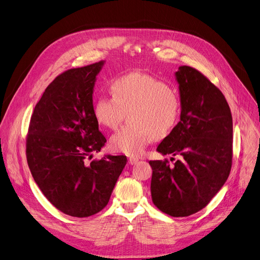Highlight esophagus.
<instances>
[{"instance_id":"obj_1","label":"esophagus","mask_w":260,"mask_h":260,"mask_svg":"<svg viewBox=\"0 0 260 260\" xmlns=\"http://www.w3.org/2000/svg\"><path fill=\"white\" fill-rule=\"evenodd\" d=\"M128 163L131 166H135V165H137V163H139V159H137V158H128Z\"/></svg>"}]
</instances>
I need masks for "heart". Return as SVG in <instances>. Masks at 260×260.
<instances>
[{
  "mask_svg": "<svg viewBox=\"0 0 260 260\" xmlns=\"http://www.w3.org/2000/svg\"><path fill=\"white\" fill-rule=\"evenodd\" d=\"M111 87L113 95L102 94L94 103L95 119L111 129L121 124L125 113L129 122L112 136V151L132 157L141 156L149 143L166 137L178 123L180 97L163 81L132 73L116 78Z\"/></svg>",
  "mask_w": 260,
  "mask_h": 260,
  "instance_id": "1",
  "label": "heart"
}]
</instances>
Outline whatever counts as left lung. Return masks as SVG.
I'll return each instance as SVG.
<instances>
[{"instance_id":"8db88e82","label":"left lung","mask_w":260,"mask_h":260,"mask_svg":"<svg viewBox=\"0 0 260 260\" xmlns=\"http://www.w3.org/2000/svg\"><path fill=\"white\" fill-rule=\"evenodd\" d=\"M176 78L180 121L157 151L181 159L173 166L168 159L149 161L151 193L161 212L186 217L206 208L228 179L233 159V121L223 93L207 76L184 65Z\"/></svg>"}]
</instances>
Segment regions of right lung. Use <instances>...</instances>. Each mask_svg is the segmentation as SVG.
I'll return each instance as SVG.
<instances>
[{
	"mask_svg": "<svg viewBox=\"0 0 260 260\" xmlns=\"http://www.w3.org/2000/svg\"><path fill=\"white\" fill-rule=\"evenodd\" d=\"M102 65L71 68L54 78L34 109L26 136L36 183L54 208L73 217L102 211L126 165L123 155L88 161L106 142L92 105Z\"/></svg>",
	"mask_w": 260,
	"mask_h": 260,
	"instance_id": "right-lung-1",
	"label": "right lung"
}]
</instances>
